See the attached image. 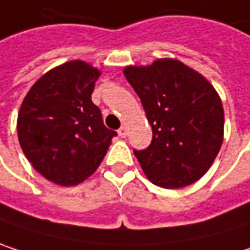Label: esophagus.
<instances>
[{
	"mask_svg": "<svg viewBox=\"0 0 250 250\" xmlns=\"http://www.w3.org/2000/svg\"><path fill=\"white\" fill-rule=\"evenodd\" d=\"M119 136H120V137H125V136H127V127H125V125H122V127L119 128Z\"/></svg>",
	"mask_w": 250,
	"mask_h": 250,
	"instance_id": "esophagus-1",
	"label": "esophagus"
}]
</instances>
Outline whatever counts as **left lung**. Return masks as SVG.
<instances>
[{
  "label": "left lung",
  "instance_id": "obj_1",
  "mask_svg": "<svg viewBox=\"0 0 250 250\" xmlns=\"http://www.w3.org/2000/svg\"><path fill=\"white\" fill-rule=\"evenodd\" d=\"M125 76L153 133L146 149L133 150L143 172L155 185L169 189L200 179L223 142L225 113L213 85L175 59L128 66Z\"/></svg>",
  "mask_w": 250,
  "mask_h": 250
}]
</instances>
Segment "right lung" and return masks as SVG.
Here are the masks:
<instances>
[{
	"label": "right lung",
	"mask_w": 250,
	"mask_h": 250,
	"mask_svg": "<svg viewBox=\"0 0 250 250\" xmlns=\"http://www.w3.org/2000/svg\"><path fill=\"white\" fill-rule=\"evenodd\" d=\"M100 72L72 61L42 76L21 104L17 133L33 168L69 187L85 181L104 159L116 131L91 101Z\"/></svg>",
	"instance_id": "add662e5"
}]
</instances>
